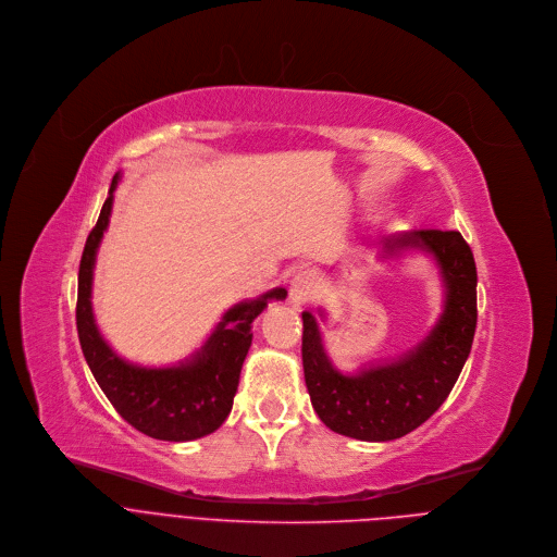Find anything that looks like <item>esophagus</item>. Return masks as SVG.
<instances>
[{"instance_id": "esophagus-1", "label": "esophagus", "mask_w": 557, "mask_h": 557, "mask_svg": "<svg viewBox=\"0 0 557 557\" xmlns=\"http://www.w3.org/2000/svg\"><path fill=\"white\" fill-rule=\"evenodd\" d=\"M318 288H320V280L313 271H299L293 277L290 288H288L290 305H295V307L307 305V301H311L318 295Z\"/></svg>"}]
</instances>
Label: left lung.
Here are the masks:
<instances>
[{"label": "left lung", "mask_w": 557, "mask_h": 557, "mask_svg": "<svg viewBox=\"0 0 557 557\" xmlns=\"http://www.w3.org/2000/svg\"><path fill=\"white\" fill-rule=\"evenodd\" d=\"M422 252L442 284V311L431 331L397 358L339 371L329 358L320 322L326 311L301 313V364L318 418L335 433L388 442L426 422L458 382L478 324V271L458 231H409L386 239L380 262Z\"/></svg>", "instance_id": "left-lung-1"}]
</instances>
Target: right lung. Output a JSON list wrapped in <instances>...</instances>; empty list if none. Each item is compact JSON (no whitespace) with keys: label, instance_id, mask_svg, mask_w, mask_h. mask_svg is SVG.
Returning <instances> with one entry per match:
<instances>
[{"label":"right lung","instance_id":"right-lung-1","mask_svg":"<svg viewBox=\"0 0 557 557\" xmlns=\"http://www.w3.org/2000/svg\"><path fill=\"white\" fill-rule=\"evenodd\" d=\"M115 173L109 197L90 231L77 277V333L86 364L115 411L148 437L166 442H190L211 435L233 409L242 364L252 342V322L269 307L282 301L286 288L277 286L252 299L233 305L211 335L188 358L169 367H144L128 362L107 342L92 311V277L99 244L111 224Z\"/></svg>","mask_w":557,"mask_h":557}]
</instances>
